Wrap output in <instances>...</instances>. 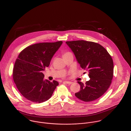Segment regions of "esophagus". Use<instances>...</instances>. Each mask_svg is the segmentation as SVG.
Instances as JSON below:
<instances>
[{"label": "esophagus", "instance_id": "34e87169", "mask_svg": "<svg viewBox=\"0 0 131 131\" xmlns=\"http://www.w3.org/2000/svg\"><path fill=\"white\" fill-rule=\"evenodd\" d=\"M65 83H66V84H69V85L72 84L73 83V82H69V81H65Z\"/></svg>", "mask_w": 131, "mask_h": 131}]
</instances>
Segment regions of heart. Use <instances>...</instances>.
Instances as JSON below:
<instances>
[{
	"label": "heart",
	"mask_w": 131,
	"mask_h": 131,
	"mask_svg": "<svg viewBox=\"0 0 131 131\" xmlns=\"http://www.w3.org/2000/svg\"><path fill=\"white\" fill-rule=\"evenodd\" d=\"M68 53V52H66V53H65V54H66V53Z\"/></svg>",
	"instance_id": "heart-1"
}]
</instances>
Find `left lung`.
<instances>
[{"label":"left lung","instance_id":"left-lung-1","mask_svg":"<svg viewBox=\"0 0 131 131\" xmlns=\"http://www.w3.org/2000/svg\"><path fill=\"white\" fill-rule=\"evenodd\" d=\"M82 69L89 72L90 80L85 84L78 82L81 90L75 93L80 100L89 102L96 100L108 90L113 76V61L107 50L100 44L78 40L66 42Z\"/></svg>","mask_w":131,"mask_h":131}]
</instances>
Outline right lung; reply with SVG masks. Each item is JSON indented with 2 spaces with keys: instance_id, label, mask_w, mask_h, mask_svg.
Returning <instances> with one entry per match:
<instances>
[{
  "instance_id": "1",
  "label": "right lung",
  "mask_w": 131,
  "mask_h": 131,
  "mask_svg": "<svg viewBox=\"0 0 131 131\" xmlns=\"http://www.w3.org/2000/svg\"><path fill=\"white\" fill-rule=\"evenodd\" d=\"M62 43V41L37 43L19 53L14 66L13 80L19 91L27 100L41 103L52 96L59 83L44 80L42 72L49 66Z\"/></svg>"
}]
</instances>
